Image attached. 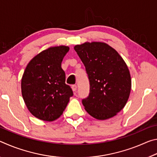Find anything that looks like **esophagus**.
Segmentation results:
<instances>
[{"mask_svg":"<svg viewBox=\"0 0 157 157\" xmlns=\"http://www.w3.org/2000/svg\"><path fill=\"white\" fill-rule=\"evenodd\" d=\"M71 88H72L73 91L74 92H76V91H77V86H76L75 84L72 85V86H71Z\"/></svg>","mask_w":157,"mask_h":157,"instance_id":"34e87169","label":"esophagus"}]
</instances>
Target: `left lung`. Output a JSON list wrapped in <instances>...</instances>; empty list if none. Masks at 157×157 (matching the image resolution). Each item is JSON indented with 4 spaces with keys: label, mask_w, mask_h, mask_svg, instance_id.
Segmentation results:
<instances>
[{
    "label": "left lung",
    "mask_w": 157,
    "mask_h": 157,
    "mask_svg": "<svg viewBox=\"0 0 157 157\" xmlns=\"http://www.w3.org/2000/svg\"><path fill=\"white\" fill-rule=\"evenodd\" d=\"M74 49L88 75L89 96L82 99L85 110L98 120L116 116L125 106L132 86L125 62L116 50L102 42H86Z\"/></svg>",
    "instance_id": "obj_1"
}]
</instances>
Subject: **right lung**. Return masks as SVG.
<instances>
[{"mask_svg": "<svg viewBox=\"0 0 157 157\" xmlns=\"http://www.w3.org/2000/svg\"><path fill=\"white\" fill-rule=\"evenodd\" d=\"M68 46L51 47L32 59L21 79V92L30 112L36 118L53 121L59 118L73 95L70 86L65 83L62 68Z\"/></svg>", "mask_w": 157, "mask_h": 157, "instance_id": "add662e5", "label": "right lung"}]
</instances>
